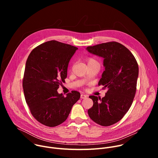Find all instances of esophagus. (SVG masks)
<instances>
[{
    "instance_id": "obj_1",
    "label": "esophagus",
    "mask_w": 158,
    "mask_h": 158,
    "mask_svg": "<svg viewBox=\"0 0 158 158\" xmlns=\"http://www.w3.org/2000/svg\"><path fill=\"white\" fill-rule=\"evenodd\" d=\"M87 96V95H85V94H81V99H85V98H86Z\"/></svg>"
}]
</instances>
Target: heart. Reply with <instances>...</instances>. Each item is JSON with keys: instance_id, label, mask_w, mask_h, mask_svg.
<instances>
[{"instance_id": "b5f03b06", "label": "heart", "mask_w": 158, "mask_h": 158, "mask_svg": "<svg viewBox=\"0 0 158 158\" xmlns=\"http://www.w3.org/2000/svg\"><path fill=\"white\" fill-rule=\"evenodd\" d=\"M87 64L88 65L90 64H93V63H98V61L95 59H94L93 57H89V58H87Z\"/></svg>"}]
</instances>
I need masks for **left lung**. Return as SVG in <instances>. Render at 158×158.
Wrapping results in <instances>:
<instances>
[{"mask_svg": "<svg viewBox=\"0 0 158 158\" xmlns=\"http://www.w3.org/2000/svg\"><path fill=\"white\" fill-rule=\"evenodd\" d=\"M86 50L104 58L105 71L98 85L108 88L102 98L89 96L93 106L88 109V114L96 123L109 126L120 121L132 105L136 91L138 64L131 51L117 42L89 46Z\"/></svg>", "mask_w": 158, "mask_h": 158, "instance_id": "1", "label": "left lung"}]
</instances>
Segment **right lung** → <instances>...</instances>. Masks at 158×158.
Masks as SVG:
<instances>
[{
  "instance_id": "obj_1",
  "label": "right lung",
  "mask_w": 158,
  "mask_h": 158,
  "mask_svg": "<svg viewBox=\"0 0 158 158\" xmlns=\"http://www.w3.org/2000/svg\"><path fill=\"white\" fill-rule=\"evenodd\" d=\"M78 49L56 40L44 42L30 53L22 82L26 101L31 114L40 123L55 127L68 117L79 99L73 91L64 97L57 89L65 81L70 59Z\"/></svg>"
}]
</instances>
